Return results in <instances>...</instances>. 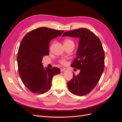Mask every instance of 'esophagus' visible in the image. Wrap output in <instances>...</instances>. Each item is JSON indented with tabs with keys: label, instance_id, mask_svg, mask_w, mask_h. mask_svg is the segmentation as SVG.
<instances>
[{
	"label": "esophagus",
	"instance_id": "1",
	"mask_svg": "<svg viewBox=\"0 0 122 122\" xmlns=\"http://www.w3.org/2000/svg\"><path fill=\"white\" fill-rule=\"evenodd\" d=\"M66 70V69H65V68H61V72H64V71H65Z\"/></svg>",
	"mask_w": 122,
	"mask_h": 122
}]
</instances>
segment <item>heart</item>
<instances>
[{
	"mask_svg": "<svg viewBox=\"0 0 122 122\" xmlns=\"http://www.w3.org/2000/svg\"><path fill=\"white\" fill-rule=\"evenodd\" d=\"M69 44H74V43L72 40L66 39L64 40V45H69ZM60 62L62 65H65L66 63V60L65 59H61L60 60Z\"/></svg>",
	"mask_w": 122,
	"mask_h": 122,
	"instance_id": "b5f03b06",
	"label": "heart"
}]
</instances>
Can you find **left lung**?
<instances>
[{
	"label": "left lung",
	"mask_w": 122,
	"mask_h": 122,
	"mask_svg": "<svg viewBox=\"0 0 122 122\" xmlns=\"http://www.w3.org/2000/svg\"><path fill=\"white\" fill-rule=\"evenodd\" d=\"M65 36L80 39L77 57L71 67L79 69L80 72L77 76L73 74L67 86L72 94L82 96L90 93L101 78L104 69V50L98 36L87 28L66 31L62 36Z\"/></svg>",
	"instance_id": "left-lung-1"
}]
</instances>
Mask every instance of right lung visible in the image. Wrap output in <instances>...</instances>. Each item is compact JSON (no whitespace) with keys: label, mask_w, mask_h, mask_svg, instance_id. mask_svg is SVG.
Here are the masks:
<instances>
[{"label":"right lung","mask_w":122,"mask_h":122,"mask_svg":"<svg viewBox=\"0 0 122 122\" xmlns=\"http://www.w3.org/2000/svg\"><path fill=\"white\" fill-rule=\"evenodd\" d=\"M64 32L42 27L29 31L22 40L17 54L18 72L32 93L42 94L49 91L53 77L60 73L57 67L44 68L42 61L43 56L49 54L50 41Z\"/></svg>","instance_id":"right-lung-1"}]
</instances>
